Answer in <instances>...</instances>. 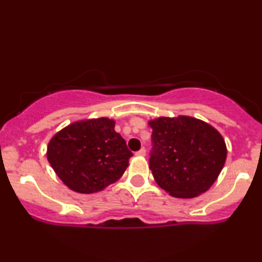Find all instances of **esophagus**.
<instances>
[{
	"label": "esophagus",
	"mask_w": 262,
	"mask_h": 262,
	"mask_svg": "<svg viewBox=\"0 0 262 262\" xmlns=\"http://www.w3.org/2000/svg\"><path fill=\"white\" fill-rule=\"evenodd\" d=\"M145 154H146V151H145V149H144V148H141L139 151L135 152V155H137V156H145Z\"/></svg>",
	"instance_id": "34e87169"
}]
</instances>
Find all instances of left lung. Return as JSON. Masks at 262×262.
I'll return each mask as SVG.
<instances>
[{
	"label": "left lung",
	"mask_w": 262,
	"mask_h": 262,
	"mask_svg": "<svg viewBox=\"0 0 262 262\" xmlns=\"http://www.w3.org/2000/svg\"><path fill=\"white\" fill-rule=\"evenodd\" d=\"M149 125V167L156 183L177 198H193L208 191L227 159V145L217 129L188 116L160 117Z\"/></svg>",
	"instance_id": "obj_1"
}]
</instances>
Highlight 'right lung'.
<instances>
[{"mask_svg":"<svg viewBox=\"0 0 262 262\" xmlns=\"http://www.w3.org/2000/svg\"><path fill=\"white\" fill-rule=\"evenodd\" d=\"M114 124L106 117L77 121L50 139L48 161L69 188L96 193L121 179L133 152Z\"/></svg>","mask_w":262,"mask_h":262,"instance_id":"add662e5","label":"right lung"}]
</instances>
